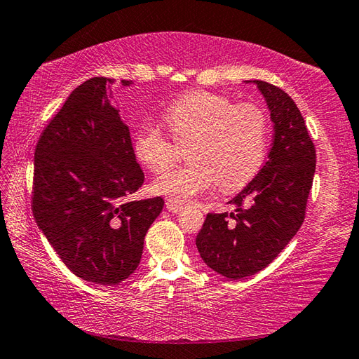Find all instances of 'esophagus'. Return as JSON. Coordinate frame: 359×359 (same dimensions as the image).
<instances>
[{"label":"esophagus","mask_w":359,"mask_h":359,"mask_svg":"<svg viewBox=\"0 0 359 359\" xmlns=\"http://www.w3.org/2000/svg\"><path fill=\"white\" fill-rule=\"evenodd\" d=\"M166 210L171 211V212H179L180 210H184V207H182V205L177 203V202L168 201V202H166Z\"/></svg>","instance_id":"esophagus-1"}]
</instances>
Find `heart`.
I'll list each match as a JSON object with an SVG mask.
<instances>
[{
	"instance_id": "1",
	"label": "heart",
	"mask_w": 359,
	"mask_h": 359,
	"mask_svg": "<svg viewBox=\"0 0 359 359\" xmlns=\"http://www.w3.org/2000/svg\"><path fill=\"white\" fill-rule=\"evenodd\" d=\"M174 140H191L188 166L160 174L154 191L177 203L193 201L219 182L224 191H236L255 177L266 154V117L253 103L233 104L208 90H189L163 112ZM134 154L149 171L172 163L175 147L160 129L143 126L135 135Z\"/></svg>"
}]
</instances>
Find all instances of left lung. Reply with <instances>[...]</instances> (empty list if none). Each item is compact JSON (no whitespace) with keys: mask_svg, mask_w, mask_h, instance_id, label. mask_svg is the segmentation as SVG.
Returning a JSON list of instances; mask_svg holds the SVG:
<instances>
[{"mask_svg":"<svg viewBox=\"0 0 359 359\" xmlns=\"http://www.w3.org/2000/svg\"><path fill=\"white\" fill-rule=\"evenodd\" d=\"M255 83L273 121V143L256 177L233 197L234 212H210L196 238L202 261L238 280L265 269L299 230L313 184L316 151L306 121L284 90Z\"/></svg>","mask_w":359,"mask_h":359,"instance_id":"8db88e82","label":"left lung"}]
</instances>
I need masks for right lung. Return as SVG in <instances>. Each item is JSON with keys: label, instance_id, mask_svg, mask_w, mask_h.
Wrapping results in <instances>:
<instances>
[{"label": "right lung", "instance_id": "obj_1", "mask_svg": "<svg viewBox=\"0 0 359 359\" xmlns=\"http://www.w3.org/2000/svg\"><path fill=\"white\" fill-rule=\"evenodd\" d=\"M112 79L94 77L66 98L35 148L36 225L75 276L117 285L137 270L163 199L126 201L143 185ZM131 86V80H121Z\"/></svg>", "mask_w": 359, "mask_h": 359}]
</instances>
